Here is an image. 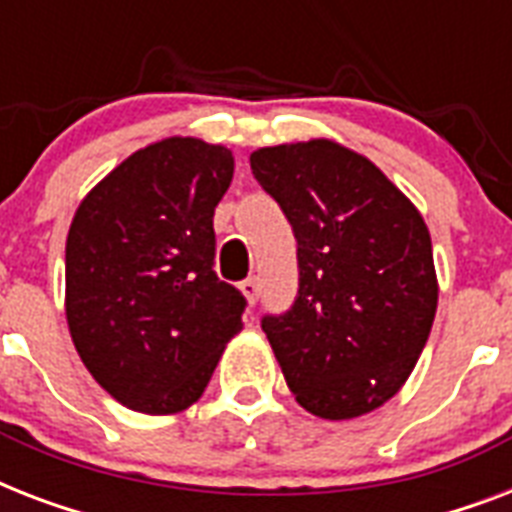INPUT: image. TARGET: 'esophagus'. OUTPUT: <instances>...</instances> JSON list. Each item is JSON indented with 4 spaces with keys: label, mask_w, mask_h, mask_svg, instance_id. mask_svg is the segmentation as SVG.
I'll use <instances>...</instances> for the list:
<instances>
[{
    "label": "esophagus",
    "mask_w": 512,
    "mask_h": 512,
    "mask_svg": "<svg viewBox=\"0 0 512 512\" xmlns=\"http://www.w3.org/2000/svg\"><path fill=\"white\" fill-rule=\"evenodd\" d=\"M239 289H241V295L247 297V303H249V305H255V303H257V297H260V281H257L255 276H249V279L241 281Z\"/></svg>",
    "instance_id": "esophagus-1"
}]
</instances>
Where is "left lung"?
<instances>
[{
	"instance_id": "obj_1",
	"label": "left lung",
	"mask_w": 512,
	"mask_h": 512,
	"mask_svg": "<svg viewBox=\"0 0 512 512\" xmlns=\"http://www.w3.org/2000/svg\"><path fill=\"white\" fill-rule=\"evenodd\" d=\"M252 175L297 239V297L263 332L297 404L324 420L398 393L436 319L428 225L366 156L332 140L260 148Z\"/></svg>"
}]
</instances>
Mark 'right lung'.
<instances>
[{"label":"right lung","mask_w":512,"mask_h":512,"mask_svg":"<svg viewBox=\"0 0 512 512\" xmlns=\"http://www.w3.org/2000/svg\"><path fill=\"white\" fill-rule=\"evenodd\" d=\"M231 177L228 148L159 140L108 172L71 220L68 332L127 409H188L241 329L247 300L212 271V217Z\"/></svg>","instance_id":"obj_1"}]
</instances>
